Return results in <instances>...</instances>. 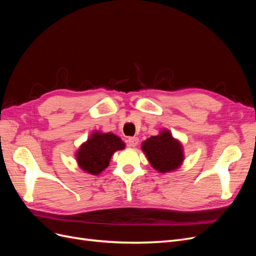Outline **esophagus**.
Wrapping results in <instances>:
<instances>
[{"label":"esophagus","mask_w":256,"mask_h":256,"mask_svg":"<svg viewBox=\"0 0 256 256\" xmlns=\"http://www.w3.org/2000/svg\"><path fill=\"white\" fill-rule=\"evenodd\" d=\"M138 143V138L136 136H131L128 138V144L131 147H136Z\"/></svg>","instance_id":"1"}]
</instances>
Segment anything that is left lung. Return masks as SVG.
I'll return each mask as SVG.
<instances>
[{"mask_svg":"<svg viewBox=\"0 0 256 256\" xmlns=\"http://www.w3.org/2000/svg\"><path fill=\"white\" fill-rule=\"evenodd\" d=\"M142 150L152 166L160 173L175 171L184 161L182 143L174 138L168 130L164 129L158 136L147 138L142 143Z\"/></svg>","mask_w":256,"mask_h":256,"instance_id":"1","label":"left lung"}]
</instances>
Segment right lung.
Returning <instances> with one entry per match:
<instances>
[{
    "label": "right lung",
    "mask_w": 256,
    "mask_h": 256,
    "mask_svg": "<svg viewBox=\"0 0 256 256\" xmlns=\"http://www.w3.org/2000/svg\"><path fill=\"white\" fill-rule=\"evenodd\" d=\"M124 148L125 143L120 136L111 132L102 134L94 131L88 141L84 142L76 152V159L84 172L99 175L109 166L113 154Z\"/></svg>",
    "instance_id": "1"
}]
</instances>
